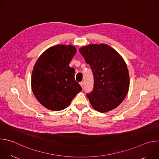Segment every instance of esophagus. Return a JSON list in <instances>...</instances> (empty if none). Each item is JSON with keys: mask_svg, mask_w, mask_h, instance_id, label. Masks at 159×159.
<instances>
[{"mask_svg": "<svg viewBox=\"0 0 159 159\" xmlns=\"http://www.w3.org/2000/svg\"><path fill=\"white\" fill-rule=\"evenodd\" d=\"M80 85L81 87L83 88V87H84V82H80Z\"/></svg>", "mask_w": 159, "mask_h": 159, "instance_id": "esophagus-1", "label": "esophagus"}]
</instances>
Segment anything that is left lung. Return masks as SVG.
<instances>
[{
	"instance_id": "obj_1",
	"label": "left lung",
	"mask_w": 159,
	"mask_h": 159,
	"mask_svg": "<svg viewBox=\"0 0 159 159\" xmlns=\"http://www.w3.org/2000/svg\"><path fill=\"white\" fill-rule=\"evenodd\" d=\"M94 75V88L87 97L101 112L118 107L125 98L129 85L127 66L121 56L105 44H89L79 50Z\"/></svg>"
}]
</instances>
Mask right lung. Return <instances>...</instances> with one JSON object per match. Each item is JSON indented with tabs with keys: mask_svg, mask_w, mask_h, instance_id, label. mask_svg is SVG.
<instances>
[{
	"mask_svg": "<svg viewBox=\"0 0 159 159\" xmlns=\"http://www.w3.org/2000/svg\"><path fill=\"white\" fill-rule=\"evenodd\" d=\"M76 52L72 45H56L45 51L34 65L31 76L33 93L48 109H65L81 91V86L75 80V70L69 66Z\"/></svg>",
	"mask_w": 159,
	"mask_h": 159,
	"instance_id": "obj_1",
	"label": "right lung"
}]
</instances>
